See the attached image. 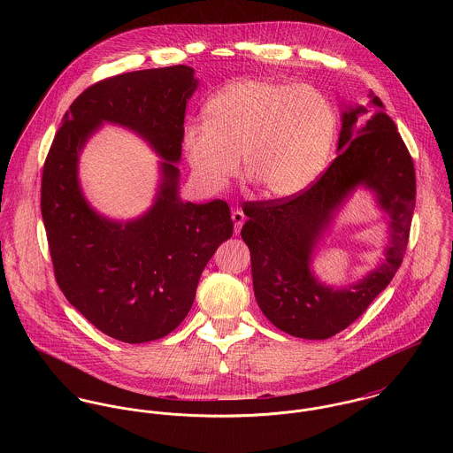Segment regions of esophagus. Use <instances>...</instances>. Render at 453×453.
Returning <instances> with one entry per match:
<instances>
[{
  "instance_id": "1",
  "label": "esophagus",
  "mask_w": 453,
  "mask_h": 453,
  "mask_svg": "<svg viewBox=\"0 0 453 453\" xmlns=\"http://www.w3.org/2000/svg\"><path fill=\"white\" fill-rule=\"evenodd\" d=\"M232 219H234V225H235V234H239V232H241V228H242V225H244V221H246L244 212H242L241 209L232 211Z\"/></svg>"
}]
</instances>
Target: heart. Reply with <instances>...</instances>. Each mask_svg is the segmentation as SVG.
Segmentation results:
<instances>
[{"instance_id": "b5f03b06", "label": "heart", "mask_w": 453, "mask_h": 453, "mask_svg": "<svg viewBox=\"0 0 453 453\" xmlns=\"http://www.w3.org/2000/svg\"><path fill=\"white\" fill-rule=\"evenodd\" d=\"M205 124H187L183 150L196 181L223 190L239 171L259 195L291 198L311 188L329 160L338 119L318 88L270 78L223 85L203 106Z\"/></svg>"}]
</instances>
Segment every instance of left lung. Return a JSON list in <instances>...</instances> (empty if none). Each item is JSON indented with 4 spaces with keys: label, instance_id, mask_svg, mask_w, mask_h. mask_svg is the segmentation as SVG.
I'll return each mask as SVG.
<instances>
[{
    "label": "left lung",
    "instance_id": "1",
    "mask_svg": "<svg viewBox=\"0 0 453 453\" xmlns=\"http://www.w3.org/2000/svg\"><path fill=\"white\" fill-rule=\"evenodd\" d=\"M361 186L388 214L385 259L357 283L333 288L310 265L335 212ZM413 207V160L382 101L370 92L366 104H343L338 157L323 176L296 196L242 205L248 221L241 235L251 251L253 288L265 318L307 340H326L354 323L397 272Z\"/></svg>",
    "mask_w": 453,
    "mask_h": 453
}]
</instances>
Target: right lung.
<instances>
[{
    "label": "right lung",
    "instance_id": "add662e5",
    "mask_svg": "<svg viewBox=\"0 0 453 453\" xmlns=\"http://www.w3.org/2000/svg\"><path fill=\"white\" fill-rule=\"evenodd\" d=\"M198 80L190 65L106 78L69 106L43 165L42 216L56 280L67 302L104 334L144 343L176 329L202 270L234 234L225 200L180 198L181 135ZM104 123L135 131L163 158L152 207L117 222L99 215L77 180L79 153Z\"/></svg>",
    "mask_w": 453,
    "mask_h": 453
}]
</instances>
